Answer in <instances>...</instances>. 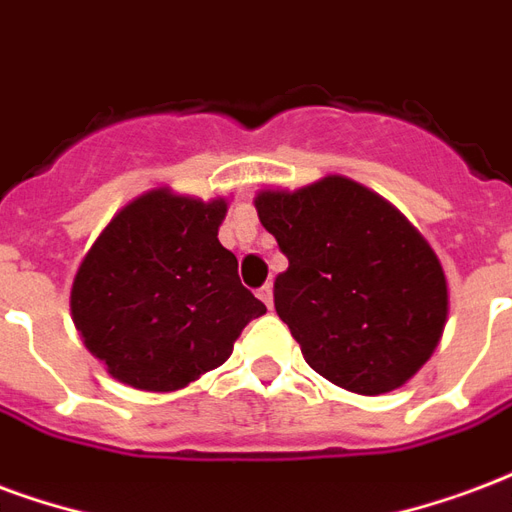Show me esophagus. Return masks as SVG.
<instances>
[{
    "mask_svg": "<svg viewBox=\"0 0 512 512\" xmlns=\"http://www.w3.org/2000/svg\"><path fill=\"white\" fill-rule=\"evenodd\" d=\"M257 298H260V301H263V304H266L268 309H271V306H274V287L263 285V287H260V290H257Z\"/></svg>",
    "mask_w": 512,
    "mask_h": 512,
    "instance_id": "esophagus-1",
    "label": "esophagus"
}]
</instances>
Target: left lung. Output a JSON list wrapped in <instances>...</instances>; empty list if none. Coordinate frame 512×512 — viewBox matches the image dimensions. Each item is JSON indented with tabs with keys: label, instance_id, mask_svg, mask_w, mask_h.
Here are the masks:
<instances>
[{
	"label": "left lung",
	"instance_id": "obj_1",
	"mask_svg": "<svg viewBox=\"0 0 512 512\" xmlns=\"http://www.w3.org/2000/svg\"><path fill=\"white\" fill-rule=\"evenodd\" d=\"M257 217L290 266L274 306L325 380L361 396L401 388L437 350L448 279L399 208L347 176L260 189Z\"/></svg>",
	"mask_w": 512,
	"mask_h": 512
}]
</instances>
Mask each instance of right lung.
<instances>
[{
	"instance_id": "obj_1",
	"label": "right lung",
	"mask_w": 512,
	"mask_h": 512,
	"mask_svg": "<svg viewBox=\"0 0 512 512\" xmlns=\"http://www.w3.org/2000/svg\"><path fill=\"white\" fill-rule=\"evenodd\" d=\"M227 206L154 187L102 227L75 271L70 312L113 380L181 391L222 366L244 325L266 314L219 244Z\"/></svg>"
}]
</instances>
